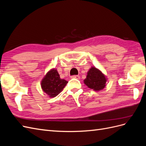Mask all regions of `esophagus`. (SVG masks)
Segmentation results:
<instances>
[{
  "mask_svg": "<svg viewBox=\"0 0 146 146\" xmlns=\"http://www.w3.org/2000/svg\"><path fill=\"white\" fill-rule=\"evenodd\" d=\"M80 76H71V78H76V79H80Z\"/></svg>",
  "mask_w": 146,
  "mask_h": 146,
  "instance_id": "esophagus-1",
  "label": "esophagus"
}]
</instances>
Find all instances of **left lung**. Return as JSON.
Here are the masks:
<instances>
[{
  "mask_svg": "<svg viewBox=\"0 0 146 146\" xmlns=\"http://www.w3.org/2000/svg\"><path fill=\"white\" fill-rule=\"evenodd\" d=\"M107 80V77L99 69L91 67L88 71L86 77L83 82L90 89L99 91L105 87Z\"/></svg>",
  "mask_w": 146,
  "mask_h": 146,
  "instance_id": "obj_1",
  "label": "left lung"
}]
</instances>
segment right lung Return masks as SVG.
Here are the masks:
<instances>
[{
	"instance_id": "obj_1",
	"label": "right lung",
	"mask_w": 146,
	"mask_h": 146,
	"mask_svg": "<svg viewBox=\"0 0 146 146\" xmlns=\"http://www.w3.org/2000/svg\"><path fill=\"white\" fill-rule=\"evenodd\" d=\"M68 83V81L60 78L56 69L53 68L42 79L41 86L42 91L52 98L58 96Z\"/></svg>"
}]
</instances>
